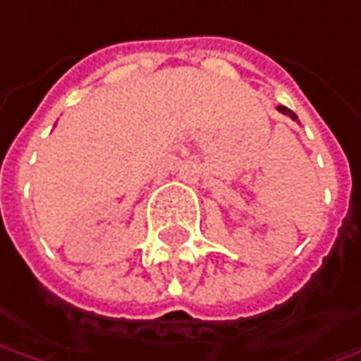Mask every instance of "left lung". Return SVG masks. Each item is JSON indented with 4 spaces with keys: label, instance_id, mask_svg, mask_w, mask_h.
<instances>
[{
    "label": "left lung",
    "instance_id": "1",
    "mask_svg": "<svg viewBox=\"0 0 361 361\" xmlns=\"http://www.w3.org/2000/svg\"><path fill=\"white\" fill-rule=\"evenodd\" d=\"M278 111H280V113H282V115H288V117L292 118V121H298V117H296V113H292V111H290V109L288 107H284V105H280V107H276Z\"/></svg>",
    "mask_w": 361,
    "mask_h": 361
}]
</instances>
